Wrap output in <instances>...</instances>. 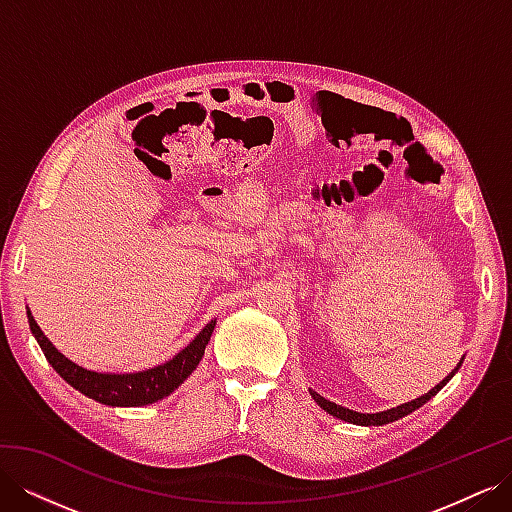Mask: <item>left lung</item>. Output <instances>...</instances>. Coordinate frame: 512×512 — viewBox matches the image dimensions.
Segmentation results:
<instances>
[{
  "label": "left lung",
  "mask_w": 512,
  "mask_h": 512,
  "mask_svg": "<svg viewBox=\"0 0 512 512\" xmlns=\"http://www.w3.org/2000/svg\"><path fill=\"white\" fill-rule=\"evenodd\" d=\"M457 369H459V365H457ZM455 369V371H457ZM455 371H451V376H446L438 386H433V389L427 393V395H423V397H418V399H414V401H408V404H404V406H397V408H391V410H386V412H378V414H361V412H354V410H348V408H342V406H337V404H333V401H329V399H324V397H320L316 391H309L312 393V397H314V401L316 404L324 410V412H329V414H333L335 418H342V421H346V423H354V425H386V423H393V421H399L401 416H406V414H410V412H414V410H418L421 406H425L427 401L436 395L442 386L451 380L453 376H455Z\"/></svg>",
  "instance_id": "left-lung-1"
}]
</instances>
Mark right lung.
<instances>
[{
    "instance_id": "right-lung-1",
    "label": "right lung",
    "mask_w": 512,
    "mask_h": 512,
    "mask_svg": "<svg viewBox=\"0 0 512 512\" xmlns=\"http://www.w3.org/2000/svg\"><path fill=\"white\" fill-rule=\"evenodd\" d=\"M29 329H32L36 342L40 344L46 361L53 365L57 374L64 378L76 391H81L89 399H96L106 406H147L156 404L158 399L168 397L177 386L188 378L196 365L200 363L205 354V346L209 344L215 320H211L207 327L200 331L194 342L183 348L177 356L147 371H138V374H98V371H87L76 363L68 361L64 354L57 352V348L44 337L40 327L36 324L34 316L27 312Z\"/></svg>"
}]
</instances>
